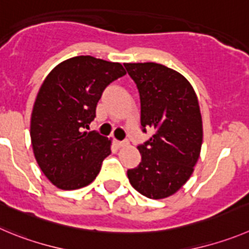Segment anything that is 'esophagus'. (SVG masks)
I'll use <instances>...</instances> for the list:
<instances>
[{
	"label": "esophagus",
	"mask_w": 249,
	"mask_h": 249,
	"mask_svg": "<svg viewBox=\"0 0 249 249\" xmlns=\"http://www.w3.org/2000/svg\"><path fill=\"white\" fill-rule=\"evenodd\" d=\"M115 145H117L118 147H124V146L127 145V142H126V141H118V140H115Z\"/></svg>",
	"instance_id": "obj_1"
}]
</instances>
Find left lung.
Instances as JSON below:
<instances>
[{
    "instance_id": "8db88e82",
    "label": "left lung",
    "mask_w": 249,
    "mask_h": 249,
    "mask_svg": "<svg viewBox=\"0 0 249 249\" xmlns=\"http://www.w3.org/2000/svg\"><path fill=\"white\" fill-rule=\"evenodd\" d=\"M124 66L140 93L142 131H155L138 146L141 162L127 171V178L147 198H167L187 183L200 156L203 120L198 97L184 76L164 65Z\"/></svg>"
}]
</instances>
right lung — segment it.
<instances>
[{
  "instance_id": "obj_1",
  "label": "right lung",
  "mask_w": 249,
  "mask_h": 249,
  "mask_svg": "<svg viewBox=\"0 0 249 249\" xmlns=\"http://www.w3.org/2000/svg\"><path fill=\"white\" fill-rule=\"evenodd\" d=\"M125 73L119 62L87 55L65 60L44 80L32 111L30 139L39 167L60 189L92 183L110 155L111 141L86 129L96 118L104 88Z\"/></svg>"
}]
</instances>
